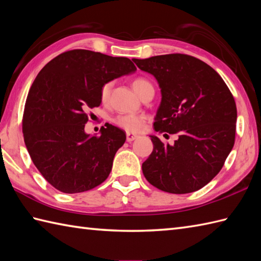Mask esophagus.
Segmentation results:
<instances>
[{
	"label": "esophagus",
	"instance_id": "1",
	"mask_svg": "<svg viewBox=\"0 0 261 261\" xmlns=\"http://www.w3.org/2000/svg\"><path fill=\"white\" fill-rule=\"evenodd\" d=\"M136 138H138V136L135 135V134H132V133H127V134H126L127 142H133V141H135Z\"/></svg>",
	"mask_w": 261,
	"mask_h": 261
}]
</instances>
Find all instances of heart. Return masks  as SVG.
<instances>
[{"mask_svg":"<svg viewBox=\"0 0 261 261\" xmlns=\"http://www.w3.org/2000/svg\"><path fill=\"white\" fill-rule=\"evenodd\" d=\"M148 85L150 84L146 79L136 78L134 82H133V88H134V90L136 91V94L140 96L142 94L143 89ZM109 91H111V84L103 85L100 91V97L102 101H106L108 99ZM113 121L116 126L120 127V128L125 129L126 132L136 133V132H140L143 128L144 123H145V117L137 114H123V115L116 116Z\"/></svg>","mask_w":261,"mask_h":261,"instance_id":"1","label":"heart"}]
</instances>
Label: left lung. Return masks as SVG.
<instances>
[{
    "label": "left lung",
    "instance_id": "left-lung-1",
    "mask_svg": "<svg viewBox=\"0 0 261 261\" xmlns=\"http://www.w3.org/2000/svg\"><path fill=\"white\" fill-rule=\"evenodd\" d=\"M133 61L153 74L161 88L154 129L178 133L174 145H164L150 135L154 148L142 165L144 176L164 192L200 190L222 169L233 147L232 94L213 68L192 56L172 54Z\"/></svg>",
    "mask_w": 261,
    "mask_h": 261
}]
</instances>
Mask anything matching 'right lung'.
<instances>
[{"label": "right lung", "mask_w": 261, "mask_h": 261, "mask_svg": "<svg viewBox=\"0 0 261 261\" xmlns=\"http://www.w3.org/2000/svg\"><path fill=\"white\" fill-rule=\"evenodd\" d=\"M135 71L128 58L77 49L56 57L38 73L22 130L33 164L52 187L80 193L108 177L126 135L109 124L99 136L86 134L87 111L100 106L103 85Z\"/></svg>", "instance_id": "1"}]
</instances>
